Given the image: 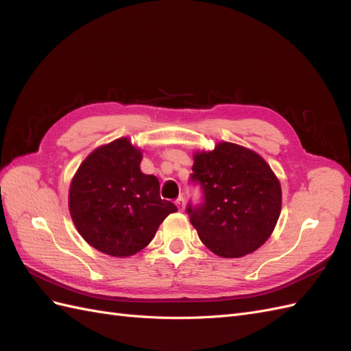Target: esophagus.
<instances>
[{
	"mask_svg": "<svg viewBox=\"0 0 351 351\" xmlns=\"http://www.w3.org/2000/svg\"><path fill=\"white\" fill-rule=\"evenodd\" d=\"M176 205H177V208L180 210H183L184 209V197L183 196H178L177 200H176Z\"/></svg>",
	"mask_w": 351,
	"mask_h": 351,
	"instance_id": "34e87169",
	"label": "esophagus"
}]
</instances>
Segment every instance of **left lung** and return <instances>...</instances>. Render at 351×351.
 I'll list each match as a JSON object with an SVG mask.
<instances>
[{"label": "left lung", "instance_id": "obj_1", "mask_svg": "<svg viewBox=\"0 0 351 351\" xmlns=\"http://www.w3.org/2000/svg\"><path fill=\"white\" fill-rule=\"evenodd\" d=\"M192 171L202 202L186 210L202 243L222 258L259 249L281 212V186L271 167L256 152L222 142L196 154Z\"/></svg>", "mask_w": 351, "mask_h": 351}]
</instances>
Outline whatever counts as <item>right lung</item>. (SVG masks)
Masks as SVG:
<instances>
[{
  "mask_svg": "<svg viewBox=\"0 0 351 351\" xmlns=\"http://www.w3.org/2000/svg\"><path fill=\"white\" fill-rule=\"evenodd\" d=\"M141 149L117 139L93 151L74 176L69 206L74 226L92 247L117 258L146 247L177 206L159 196L155 176L141 171Z\"/></svg>",
  "mask_w": 351,
  "mask_h": 351,
  "instance_id": "1",
  "label": "right lung"
}]
</instances>
